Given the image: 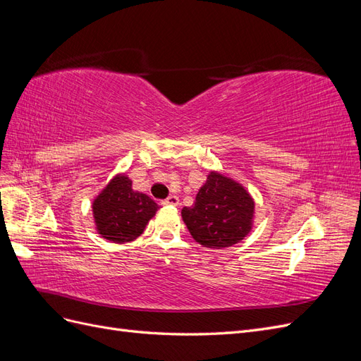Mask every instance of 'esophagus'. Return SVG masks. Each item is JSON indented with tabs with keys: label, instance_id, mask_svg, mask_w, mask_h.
Listing matches in <instances>:
<instances>
[{
	"label": "esophagus",
	"instance_id": "34e87169",
	"mask_svg": "<svg viewBox=\"0 0 361 361\" xmlns=\"http://www.w3.org/2000/svg\"><path fill=\"white\" fill-rule=\"evenodd\" d=\"M161 204H162V206H169V204H171V206H178V204H179V199L176 197V195H169L167 199L161 200Z\"/></svg>",
	"mask_w": 361,
	"mask_h": 361
}]
</instances>
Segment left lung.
<instances>
[{"label": "left lung", "mask_w": 361, "mask_h": 361, "mask_svg": "<svg viewBox=\"0 0 361 361\" xmlns=\"http://www.w3.org/2000/svg\"><path fill=\"white\" fill-rule=\"evenodd\" d=\"M255 202L235 180L211 173L182 218L195 243L207 248H226L245 238L251 228Z\"/></svg>", "instance_id": "left-lung-1"}]
</instances>
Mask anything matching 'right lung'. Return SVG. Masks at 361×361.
I'll list each match as a JSON object with an SVG mask.
<instances>
[{
    "label": "right lung",
    "instance_id": "1",
    "mask_svg": "<svg viewBox=\"0 0 361 361\" xmlns=\"http://www.w3.org/2000/svg\"><path fill=\"white\" fill-rule=\"evenodd\" d=\"M157 211L158 204L149 195L134 191L125 174L116 176L93 202L97 232L117 244L138 238Z\"/></svg>",
    "mask_w": 361,
    "mask_h": 361
}]
</instances>
